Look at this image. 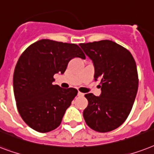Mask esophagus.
<instances>
[{
	"label": "esophagus",
	"instance_id": "1",
	"mask_svg": "<svg viewBox=\"0 0 154 154\" xmlns=\"http://www.w3.org/2000/svg\"><path fill=\"white\" fill-rule=\"evenodd\" d=\"M83 95H84V94H83V93H82V92H80V91H79L78 92V96H83Z\"/></svg>",
	"mask_w": 154,
	"mask_h": 154
}]
</instances>
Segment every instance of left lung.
Here are the masks:
<instances>
[{
	"label": "left lung",
	"instance_id": "left-lung-1",
	"mask_svg": "<svg viewBox=\"0 0 154 154\" xmlns=\"http://www.w3.org/2000/svg\"><path fill=\"white\" fill-rule=\"evenodd\" d=\"M93 61L94 79L100 80L102 94H85L88 106L83 118L91 129L110 132L121 126L129 116L138 88L135 60L124 47L111 40L80 44Z\"/></svg>",
	"mask_w": 154,
	"mask_h": 154
}]
</instances>
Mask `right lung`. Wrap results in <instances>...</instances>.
<instances>
[{"label":"right lung","instance_id":"obj_1","mask_svg":"<svg viewBox=\"0 0 154 154\" xmlns=\"http://www.w3.org/2000/svg\"><path fill=\"white\" fill-rule=\"evenodd\" d=\"M75 57L86 58L77 44L51 40H38L20 56L13 74L15 99L22 119L35 131L56 129L78 94L75 88L52 84L54 75L64 73Z\"/></svg>","mask_w":154,"mask_h":154}]
</instances>
